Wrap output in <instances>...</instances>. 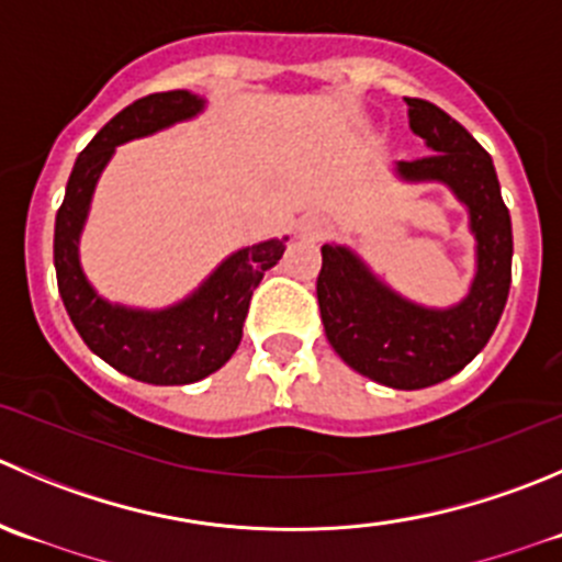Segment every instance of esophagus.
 Wrapping results in <instances>:
<instances>
[{"label":"esophagus","mask_w":562,"mask_h":562,"mask_svg":"<svg viewBox=\"0 0 562 562\" xmlns=\"http://www.w3.org/2000/svg\"><path fill=\"white\" fill-rule=\"evenodd\" d=\"M324 233H326V222L318 220V216L302 220V225H299V236H304V238H321Z\"/></svg>","instance_id":"34e87169"}]
</instances>
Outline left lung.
Instances as JSON below:
<instances>
[{
    "instance_id": "8db88e82",
    "label": "left lung",
    "mask_w": 562,
    "mask_h": 562,
    "mask_svg": "<svg viewBox=\"0 0 562 562\" xmlns=\"http://www.w3.org/2000/svg\"><path fill=\"white\" fill-rule=\"evenodd\" d=\"M408 128L428 156L395 161L406 183H442L470 216L475 274L470 291L450 307H426L401 296L346 244L321 247L318 307L326 340L357 373L392 386L423 390L470 364L494 335L510 291L514 233L499 194L494 161L475 136L448 112L406 98Z\"/></svg>"
}]
</instances>
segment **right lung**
<instances>
[{
    "label": "right lung",
    "instance_id": "obj_1",
    "mask_svg": "<svg viewBox=\"0 0 562 562\" xmlns=\"http://www.w3.org/2000/svg\"><path fill=\"white\" fill-rule=\"evenodd\" d=\"M205 98L189 90L156 92L114 114L76 159L54 225V269L59 296L92 353L145 384H192L220 370L241 342L249 299L266 271L285 252L288 236L227 255L187 299L161 310L103 299L87 280L79 238L92 194L114 148L198 117Z\"/></svg>",
    "mask_w": 562,
    "mask_h": 562
}]
</instances>
